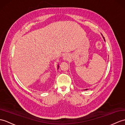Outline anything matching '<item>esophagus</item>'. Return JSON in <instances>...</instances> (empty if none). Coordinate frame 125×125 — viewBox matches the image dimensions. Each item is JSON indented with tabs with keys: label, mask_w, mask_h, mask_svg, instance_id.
<instances>
[{
	"label": "esophagus",
	"mask_w": 125,
	"mask_h": 125,
	"mask_svg": "<svg viewBox=\"0 0 125 125\" xmlns=\"http://www.w3.org/2000/svg\"><path fill=\"white\" fill-rule=\"evenodd\" d=\"M63 60L64 61L68 60H69V56H68V55H64V57H63Z\"/></svg>",
	"instance_id": "1"
}]
</instances>
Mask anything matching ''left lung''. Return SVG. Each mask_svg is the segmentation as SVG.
<instances>
[{"instance_id": "1", "label": "left lung", "mask_w": 125, "mask_h": 125, "mask_svg": "<svg viewBox=\"0 0 125 125\" xmlns=\"http://www.w3.org/2000/svg\"><path fill=\"white\" fill-rule=\"evenodd\" d=\"M102 37H103V39H104V41H105V39H104V37L103 36V35H102ZM88 89H85V90H84V91H86V90H87Z\"/></svg>"}]
</instances>
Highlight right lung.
Here are the masks:
<instances>
[{"instance_id": "add662e5", "label": "right lung", "mask_w": 125, "mask_h": 125, "mask_svg": "<svg viewBox=\"0 0 125 125\" xmlns=\"http://www.w3.org/2000/svg\"><path fill=\"white\" fill-rule=\"evenodd\" d=\"M59 64H58V65H57V69H59Z\"/></svg>"}]
</instances>
